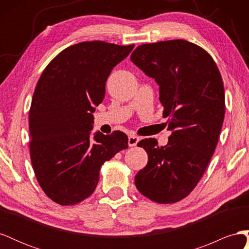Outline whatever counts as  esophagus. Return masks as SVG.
Here are the masks:
<instances>
[{
	"mask_svg": "<svg viewBox=\"0 0 249 249\" xmlns=\"http://www.w3.org/2000/svg\"><path fill=\"white\" fill-rule=\"evenodd\" d=\"M139 142V138L136 136H130L129 137V146H136Z\"/></svg>",
	"mask_w": 249,
	"mask_h": 249,
	"instance_id": "34e87169",
	"label": "esophagus"
}]
</instances>
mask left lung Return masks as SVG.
Instances as JSON below:
<instances>
[{
  "mask_svg": "<svg viewBox=\"0 0 249 249\" xmlns=\"http://www.w3.org/2000/svg\"><path fill=\"white\" fill-rule=\"evenodd\" d=\"M131 60L160 86L171 131L165 146L138 142L148 161L135 185L150 200L175 203L194 189L215 152L225 113L221 74L207 51L184 39L141 44Z\"/></svg>",
  "mask_w": 249,
  "mask_h": 249,
  "instance_id": "left-lung-1",
  "label": "left lung"
}]
</instances>
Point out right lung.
<instances>
[{
	"label": "right lung",
	"mask_w": 249,
	"mask_h": 249,
	"mask_svg": "<svg viewBox=\"0 0 249 249\" xmlns=\"http://www.w3.org/2000/svg\"><path fill=\"white\" fill-rule=\"evenodd\" d=\"M134 47L100 40L73 44L52 60L37 82L29 112L30 157L41 189L59 205L89 197L102 165L127 148L123 132L90 137V131L111 71Z\"/></svg>",
	"instance_id": "right-lung-1"
}]
</instances>
